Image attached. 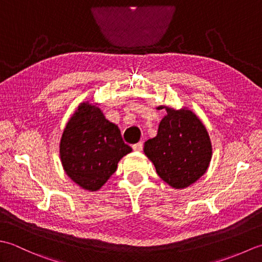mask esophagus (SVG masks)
<instances>
[{"mask_svg":"<svg viewBox=\"0 0 262 262\" xmlns=\"http://www.w3.org/2000/svg\"><path fill=\"white\" fill-rule=\"evenodd\" d=\"M132 148H133V150H136V151H141L142 148H143V143L138 142V143H136V145H133Z\"/></svg>","mask_w":262,"mask_h":262,"instance_id":"obj_1","label":"esophagus"}]
</instances>
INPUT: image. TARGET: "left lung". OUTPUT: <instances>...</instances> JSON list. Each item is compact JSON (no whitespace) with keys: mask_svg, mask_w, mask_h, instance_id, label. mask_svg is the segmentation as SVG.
I'll return each mask as SVG.
<instances>
[{"mask_svg":"<svg viewBox=\"0 0 262 262\" xmlns=\"http://www.w3.org/2000/svg\"><path fill=\"white\" fill-rule=\"evenodd\" d=\"M167 115L157 136L145 142L146 156L163 181L174 189H184L198 181L209 166L212 148L206 126L193 112L167 106Z\"/></svg>","mask_w":262,"mask_h":262,"instance_id":"left-lung-1","label":"left lung"}]
</instances>
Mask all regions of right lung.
I'll return each instance as SVG.
<instances>
[{
    "label": "right lung",
    "instance_id": "right-lung-1",
    "mask_svg": "<svg viewBox=\"0 0 262 262\" xmlns=\"http://www.w3.org/2000/svg\"><path fill=\"white\" fill-rule=\"evenodd\" d=\"M132 148L122 140L120 129L89 101L78 106L60 142V157L67 175L88 191H97Z\"/></svg>",
    "mask_w": 262,
    "mask_h": 262
}]
</instances>
